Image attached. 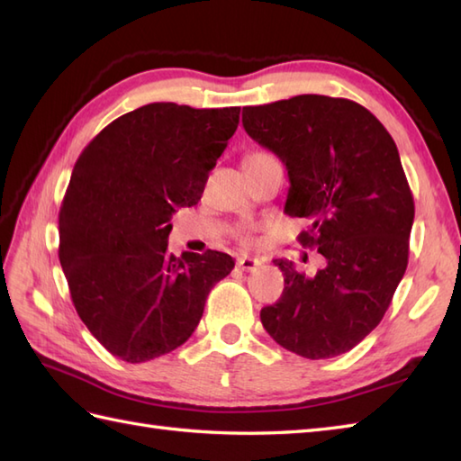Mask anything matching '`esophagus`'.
I'll return each instance as SVG.
<instances>
[{"label":"esophagus","instance_id":"obj_1","mask_svg":"<svg viewBox=\"0 0 461 461\" xmlns=\"http://www.w3.org/2000/svg\"><path fill=\"white\" fill-rule=\"evenodd\" d=\"M238 267L243 271H256L259 267V261L256 258L241 256V258H238Z\"/></svg>","mask_w":461,"mask_h":461}]
</instances>
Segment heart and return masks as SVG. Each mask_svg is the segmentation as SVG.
<instances>
[{
	"label": "heart",
	"instance_id": "b5f03b06",
	"mask_svg": "<svg viewBox=\"0 0 461 461\" xmlns=\"http://www.w3.org/2000/svg\"><path fill=\"white\" fill-rule=\"evenodd\" d=\"M267 160H276L273 156L266 154V152H251L246 156V160H243V166H253V164H261V162H267ZM236 236L243 241V243H249L251 240V233L248 228H240L236 231Z\"/></svg>",
	"mask_w": 461,
	"mask_h": 461
}]
</instances>
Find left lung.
<instances>
[{
    "instance_id": "1",
    "label": "left lung",
    "mask_w": 461,
    "mask_h": 461,
    "mask_svg": "<svg viewBox=\"0 0 461 461\" xmlns=\"http://www.w3.org/2000/svg\"><path fill=\"white\" fill-rule=\"evenodd\" d=\"M243 129L285 164V212L325 267L276 259L285 289L261 309L273 340L311 360L355 348L384 317L408 266L414 198L393 136L365 106L325 95L243 106Z\"/></svg>"
}]
</instances>
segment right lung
<instances>
[{
    "label": "right lung",
    "mask_w": 461,
    "mask_h": 461,
    "mask_svg": "<svg viewBox=\"0 0 461 461\" xmlns=\"http://www.w3.org/2000/svg\"><path fill=\"white\" fill-rule=\"evenodd\" d=\"M240 122V106L152 103L95 136L75 162L59 212V261L91 335L126 362L192 337L228 253H168L172 213L200 202Z\"/></svg>",
    "instance_id": "1"
}]
</instances>
